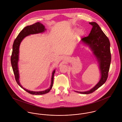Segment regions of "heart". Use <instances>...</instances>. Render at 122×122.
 Instances as JSON below:
<instances>
[{
    "mask_svg": "<svg viewBox=\"0 0 122 122\" xmlns=\"http://www.w3.org/2000/svg\"><path fill=\"white\" fill-rule=\"evenodd\" d=\"M79 33H80V34H82V31H79Z\"/></svg>",
    "mask_w": 122,
    "mask_h": 122,
    "instance_id": "1",
    "label": "heart"
}]
</instances>
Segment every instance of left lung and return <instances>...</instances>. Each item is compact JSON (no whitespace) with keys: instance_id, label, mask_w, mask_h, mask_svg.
<instances>
[{"instance_id":"1","label":"left lung","mask_w":122,"mask_h":122,"mask_svg":"<svg viewBox=\"0 0 122 122\" xmlns=\"http://www.w3.org/2000/svg\"><path fill=\"white\" fill-rule=\"evenodd\" d=\"M92 28L87 36L83 37L81 40L92 49L99 62L101 72V78L99 82L90 91L76 92L82 94H90L102 86L107 80L111 60L110 50V42L108 37L102 31L99 25L95 22H90Z\"/></svg>"}]
</instances>
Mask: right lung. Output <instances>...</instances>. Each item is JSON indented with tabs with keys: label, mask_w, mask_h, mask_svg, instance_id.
Segmentation results:
<instances>
[{
	"label": "right lung",
	"mask_w": 122,
	"mask_h": 122,
	"mask_svg": "<svg viewBox=\"0 0 122 122\" xmlns=\"http://www.w3.org/2000/svg\"><path fill=\"white\" fill-rule=\"evenodd\" d=\"M46 30L45 28V26L41 24L40 22H38L35 23L34 24L30 25L27 26V27H25L18 35L17 37L15 40L13 46V51L12 55L11 57V65L12 66L13 70L14 71V73L15 76V80L18 84V85L26 91L28 93L33 94V95H42L47 93L50 92L51 89H52L53 85V77L54 74L55 73V70H54L52 74V81H51V85L50 87L44 91L41 92H33L31 91H29L27 89H25L24 88L22 87L20 83L19 82V70L18 68V58H19V46L20 44V42L22 40V39L26 37V36L30 34H34L39 33H42Z\"/></svg>",
	"instance_id": "1"
}]
</instances>
